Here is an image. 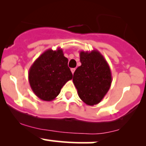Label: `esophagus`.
Instances as JSON below:
<instances>
[{
  "mask_svg": "<svg viewBox=\"0 0 146 146\" xmlns=\"http://www.w3.org/2000/svg\"><path fill=\"white\" fill-rule=\"evenodd\" d=\"M75 70H76V68H71V72H72V73H74V72H75Z\"/></svg>",
  "mask_w": 146,
  "mask_h": 146,
  "instance_id": "1",
  "label": "esophagus"
}]
</instances>
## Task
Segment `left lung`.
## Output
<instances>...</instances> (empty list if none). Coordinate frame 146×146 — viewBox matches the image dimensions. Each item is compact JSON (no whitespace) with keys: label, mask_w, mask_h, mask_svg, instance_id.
<instances>
[{"label":"left lung","mask_w":146,"mask_h":146,"mask_svg":"<svg viewBox=\"0 0 146 146\" xmlns=\"http://www.w3.org/2000/svg\"><path fill=\"white\" fill-rule=\"evenodd\" d=\"M81 66L73 74L78 95L87 105L99 104L111 87L112 77L108 63L97 49L80 52Z\"/></svg>","instance_id":"8db88e82"}]
</instances>
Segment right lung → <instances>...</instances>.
<instances>
[{
	"label": "right lung",
	"mask_w": 146,
	"mask_h": 146,
	"mask_svg": "<svg viewBox=\"0 0 146 146\" xmlns=\"http://www.w3.org/2000/svg\"><path fill=\"white\" fill-rule=\"evenodd\" d=\"M68 62L61 48L47 49L35 60L29 70L28 79L36 97L50 102L59 95L63 86L73 78Z\"/></svg>",
	"instance_id": "add662e5"
}]
</instances>
